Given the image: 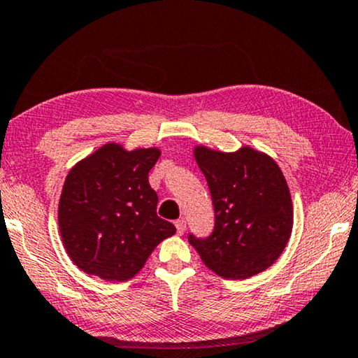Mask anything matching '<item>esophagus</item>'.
<instances>
[{
  "instance_id": "34e87169",
  "label": "esophagus",
  "mask_w": 358,
  "mask_h": 358,
  "mask_svg": "<svg viewBox=\"0 0 358 358\" xmlns=\"http://www.w3.org/2000/svg\"><path fill=\"white\" fill-rule=\"evenodd\" d=\"M176 230H178L179 235H182L185 232V221H184V219H178V221H176Z\"/></svg>"
}]
</instances>
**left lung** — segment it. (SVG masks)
Returning a JSON list of instances; mask_svg holds the SVG:
<instances>
[{
	"instance_id": "8db88e82",
	"label": "left lung",
	"mask_w": 358,
	"mask_h": 358,
	"mask_svg": "<svg viewBox=\"0 0 358 358\" xmlns=\"http://www.w3.org/2000/svg\"><path fill=\"white\" fill-rule=\"evenodd\" d=\"M210 187L216 222L206 238L189 235L205 266L224 278H250L278 259L293 230L287 179L271 157L252 147L194 148Z\"/></svg>"
}]
</instances>
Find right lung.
Segmentation results:
<instances>
[{
	"label": "right lung",
	"instance_id": "right-lung-1",
	"mask_svg": "<svg viewBox=\"0 0 358 358\" xmlns=\"http://www.w3.org/2000/svg\"><path fill=\"white\" fill-rule=\"evenodd\" d=\"M160 148H97L65 178L59 230L70 259L87 275L126 282L176 227L157 216L158 196L148 184Z\"/></svg>",
	"mask_w": 358,
	"mask_h": 358
}]
</instances>
